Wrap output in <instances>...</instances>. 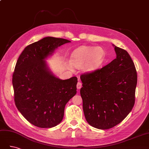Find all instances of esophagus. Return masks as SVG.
<instances>
[{
	"mask_svg": "<svg viewBox=\"0 0 149 149\" xmlns=\"http://www.w3.org/2000/svg\"><path fill=\"white\" fill-rule=\"evenodd\" d=\"M76 86H77V89H81V88L82 87V83H81V82H78V83H77V85H76Z\"/></svg>",
	"mask_w": 149,
	"mask_h": 149,
	"instance_id": "34e87169",
	"label": "esophagus"
}]
</instances>
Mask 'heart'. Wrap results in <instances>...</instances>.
Wrapping results in <instances>:
<instances>
[{"mask_svg":"<svg viewBox=\"0 0 149 149\" xmlns=\"http://www.w3.org/2000/svg\"><path fill=\"white\" fill-rule=\"evenodd\" d=\"M106 53L101 47L81 46L71 53L70 64L87 73L96 71L106 61ZM71 69V66H70Z\"/></svg>","mask_w":149,"mask_h":149,"instance_id":"heart-1","label":"heart"}]
</instances>
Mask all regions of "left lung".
I'll return each mask as SVG.
<instances>
[{
    "label": "left lung",
    "mask_w": 149,
    "mask_h": 149,
    "mask_svg": "<svg viewBox=\"0 0 149 149\" xmlns=\"http://www.w3.org/2000/svg\"><path fill=\"white\" fill-rule=\"evenodd\" d=\"M116 59L80 76V94L86 120L93 127L108 129L123 121L135 103L137 75L134 62L125 49L112 44Z\"/></svg>",
    "instance_id": "8db88e82"
}]
</instances>
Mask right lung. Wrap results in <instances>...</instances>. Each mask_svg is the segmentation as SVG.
I'll use <instances>...</instances> for the list:
<instances>
[{"label":"right lung","mask_w":149,"mask_h":149,"mask_svg":"<svg viewBox=\"0 0 149 149\" xmlns=\"http://www.w3.org/2000/svg\"><path fill=\"white\" fill-rule=\"evenodd\" d=\"M69 40L47 37L29 45L18 58L12 76L16 107L29 123L41 128L59 124L66 103L76 94L78 78L63 80L46 61Z\"/></svg>","instance_id":"1"}]
</instances>
